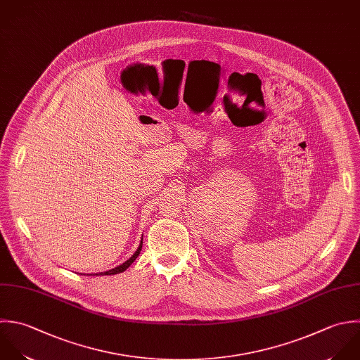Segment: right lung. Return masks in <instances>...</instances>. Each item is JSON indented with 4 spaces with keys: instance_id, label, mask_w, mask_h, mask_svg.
Here are the masks:
<instances>
[{
    "instance_id": "1",
    "label": "right lung",
    "mask_w": 360,
    "mask_h": 360,
    "mask_svg": "<svg viewBox=\"0 0 360 360\" xmlns=\"http://www.w3.org/2000/svg\"><path fill=\"white\" fill-rule=\"evenodd\" d=\"M141 247H143V237H141V241H140V245H139V248L136 250V252L127 259V261H124L122 265H119V266H116V268H113V269H109V271H106V272H99V274H91L92 276H103V275H116V274H122V272H124L134 261H136V258L139 257V254H140V251H141ZM89 276V275H88Z\"/></svg>"
}]
</instances>
